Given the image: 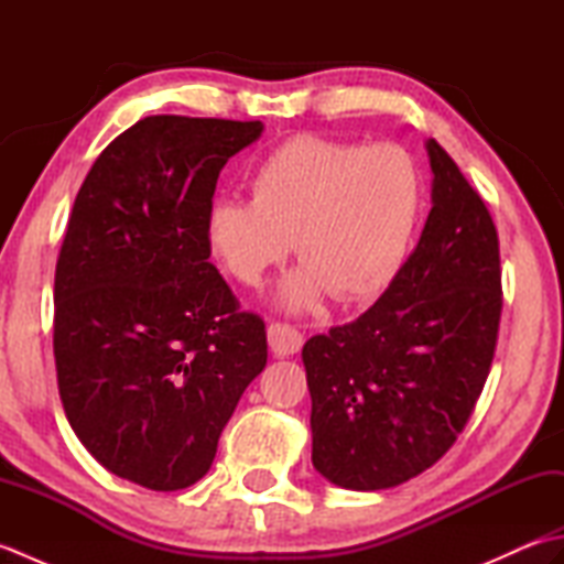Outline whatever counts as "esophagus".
I'll list each match as a JSON object with an SVG mask.
<instances>
[{"label": "esophagus", "instance_id": "34e87169", "mask_svg": "<svg viewBox=\"0 0 564 564\" xmlns=\"http://www.w3.org/2000/svg\"><path fill=\"white\" fill-rule=\"evenodd\" d=\"M269 346L275 356H293L301 351L303 332L289 322H271L269 325Z\"/></svg>", "mask_w": 564, "mask_h": 564}]
</instances>
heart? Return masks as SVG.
Returning a JSON list of instances; mask_svg holds the SVG:
<instances>
[{
  "mask_svg": "<svg viewBox=\"0 0 564 564\" xmlns=\"http://www.w3.org/2000/svg\"><path fill=\"white\" fill-rule=\"evenodd\" d=\"M251 198H218L206 215V247L247 289L289 254L303 267L283 283L291 307H313L329 289L368 297L410 254L424 206L416 162L390 142L366 145L301 133L251 172Z\"/></svg>",
  "mask_w": 564,
  "mask_h": 564,
  "instance_id": "1",
  "label": "heart"
}]
</instances>
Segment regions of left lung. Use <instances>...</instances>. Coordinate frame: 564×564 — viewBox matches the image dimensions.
<instances>
[{"label": "left lung", "instance_id": "left-lung-1", "mask_svg": "<svg viewBox=\"0 0 564 564\" xmlns=\"http://www.w3.org/2000/svg\"><path fill=\"white\" fill-rule=\"evenodd\" d=\"M422 237L366 313L303 346L313 465L373 492L438 463L470 419L501 319L499 235L482 196L436 140Z\"/></svg>", "mask_w": 564, "mask_h": 564}]
</instances>
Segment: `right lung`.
<instances>
[{
    "mask_svg": "<svg viewBox=\"0 0 564 564\" xmlns=\"http://www.w3.org/2000/svg\"><path fill=\"white\" fill-rule=\"evenodd\" d=\"M261 130L142 118L99 154L69 213L55 267L59 400L106 470L154 492L210 470L267 366V325L239 310L206 247L223 166Z\"/></svg>",
    "mask_w": 564,
    "mask_h": 564,
    "instance_id": "1",
    "label": "right lung"
}]
</instances>
